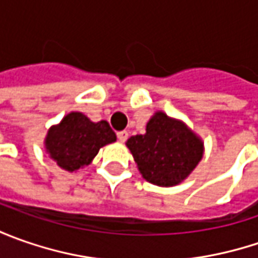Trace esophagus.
Wrapping results in <instances>:
<instances>
[{"mask_svg":"<svg viewBox=\"0 0 258 258\" xmlns=\"http://www.w3.org/2000/svg\"><path fill=\"white\" fill-rule=\"evenodd\" d=\"M127 136H129V134H127L126 131H122V132H117V139H119L120 142H124V141L127 139Z\"/></svg>","mask_w":258,"mask_h":258,"instance_id":"obj_1","label":"esophagus"}]
</instances>
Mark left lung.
<instances>
[{"instance_id":"1","label":"left lung","mask_w":258,"mask_h":258,"mask_svg":"<svg viewBox=\"0 0 258 258\" xmlns=\"http://www.w3.org/2000/svg\"><path fill=\"white\" fill-rule=\"evenodd\" d=\"M142 178L158 186L183 182L204 156L201 136L183 120L158 110L146 123L144 135L126 141Z\"/></svg>"}]
</instances>
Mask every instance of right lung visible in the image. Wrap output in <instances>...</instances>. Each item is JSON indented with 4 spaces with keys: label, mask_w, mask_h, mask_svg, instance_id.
Returning a JSON list of instances; mask_svg holds the SVG:
<instances>
[{
    "label": "right lung",
    "mask_w": 258,
    "mask_h": 258,
    "mask_svg": "<svg viewBox=\"0 0 258 258\" xmlns=\"http://www.w3.org/2000/svg\"><path fill=\"white\" fill-rule=\"evenodd\" d=\"M113 142L116 134L106 120L92 122L82 112H70L47 131L44 149L61 169L77 172L92 164L100 148Z\"/></svg>",
    "instance_id": "add662e5"
}]
</instances>
